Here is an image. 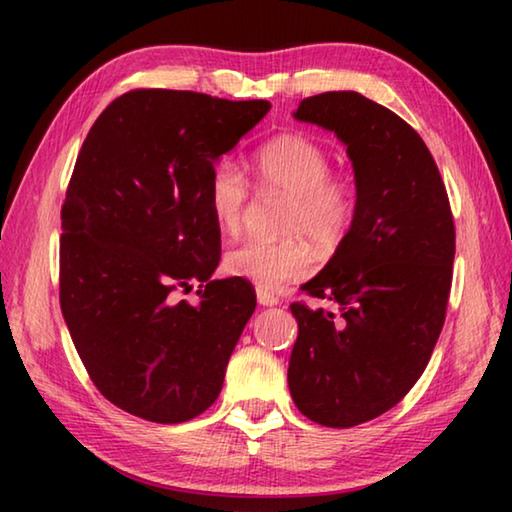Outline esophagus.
Here are the masks:
<instances>
[{
  "instance_id": "34e87169",
  "label": "esophagus",
  "mask_w": 512,
  "mask_h": 512,
  "mask_svg": "<svg viewBox=\"0 0 512 512\" xmlns=\"http://www.w3.org/2000/svg\"><path fill=\"white\" fill-rule=\"evenodd\" d=\"M257 296H259V300H264V296H266V291H264V287H259V289H257Z\"/></svg>"
}]
</instances>
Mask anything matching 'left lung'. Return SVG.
I'll use <instances>...</instances> for the list:
<instances>
[{"label": "left lung", "instance_id": "8db88e82", "mask_svg": "<svg viewBox=\"0 0 512 512\" xmlns=\"http://www.w3.org/2000/svg\"><path fill=\"white\" fill-rule=\"evenodd\" d=\"M266 110L140 88L85 137L60 210V309L92 384L121 411L178 424L221 393L255 307L246 280L212 277L214 162Z\"/></svg>", "mask_w": 512, "mask_h": 512}]
</instances>
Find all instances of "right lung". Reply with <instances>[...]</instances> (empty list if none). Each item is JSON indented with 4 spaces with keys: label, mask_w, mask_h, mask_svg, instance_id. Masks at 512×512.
I'll return each instance as SVG.
<instances>
[{
    "label": "right lung",
    "mask_w": 512,
    "mask_h": 512,
    "mask_svg": "<svg viewBox=\"0 0 512 512\" xmlns=\"http://www.w3.org/2000/svg\"><path fill=\"white\" fill-rule=\"evenodd\" d=\"M296 119L348 146L357 203L348 235L302 291L289 391L302 415L348 429L404 400L445 325L456 232L422 137L359 92L302 99Z\"/></svg>",
    "instance_id": "add662e5"
}]
</instances>
